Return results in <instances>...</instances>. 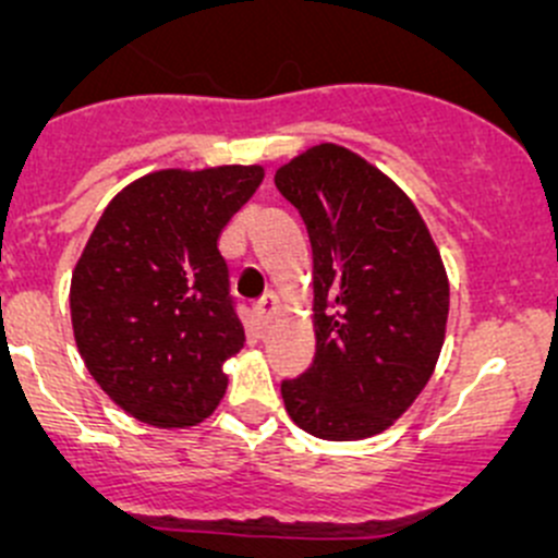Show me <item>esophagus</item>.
Instances as JSON below:
<instances>
[{
    "instance_id": "esophagus-1",
    "label": "esophagus",
    "mask_w": 558,
    "mask_h": 558,
    "mask_svg": "<svg viewBox=\"0 0 558 558\" xmlns=\"http://www.w3.org/2000/svg\"><path fill=\"white\" fill-rule=\"evenodd\" d=\"M278 311H280V300L275 294H267L262 302H258L256 307H253V313H256L258 324H262V326L272 324V318L278 315Z\"/></svg>"
}]
</instances>
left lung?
I'll return each instance as SVG.
<instances>
[{
  "label": "left lung",
  "mask_w": 558,
  "mask_h": 558,
  "mask_svg": "<svg viewBox=\"0 0 558 558\" xmlns=\"http://www.w3.org/2000/svg\"><path fill=\"white\" fill-rule=\"evenodd\" d=\"M313 245L315 359L283 380L307 435L367 440L408 413L446 342V264L408 194L353 150L320 143L275 172Z\"/></svg>",
  "instance_id": "left-lung-1"
}]
</instances>
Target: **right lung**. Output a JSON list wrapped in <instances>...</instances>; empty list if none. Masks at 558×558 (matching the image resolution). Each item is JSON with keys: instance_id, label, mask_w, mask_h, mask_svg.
I'll return each instance as SVG.
<instances>
[{"instance_id": "add662e5", "label": "right lung", "mask_w": 558, "mask_h": 558, "mask_svg": "<svg viewBox=\"0 0 558 558\" xmlns=\"http://www.w3.org/2000/svg\"><path fill=\"white\" fill-rule=\"evenodd\" d=\"M258 165L159 170L118 191L70 283L77 351L99 388L156 429L202 424L221 402L245 329L218 238L256 194Z\"/></svg>"}]
</instances>
